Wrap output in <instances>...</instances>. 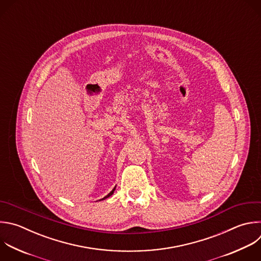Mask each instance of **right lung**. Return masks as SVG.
Segmentation results:
<instances>
[{"label": "right lung", "instance_id": "right-lung-1", "mask_svg": "<svg viewBox=\"0 0 261 261\" xmlns=\"http://www.w3.org/2000/svg\"><path fill=\"white\" fill-rule=\"evenodd\" d=\"M115 190H116V187H115V188H114V189H113V191H112V192H111V193H110V194H109V195H108V196H106V197H105V198H102V199H101V200H99V201H102V200H106V199H108V198H109V197H111V196H112V195H113V194H114V192H115Z\"/></svg>", "mask_w": 261, "mask_h": 261}]
</instances>
